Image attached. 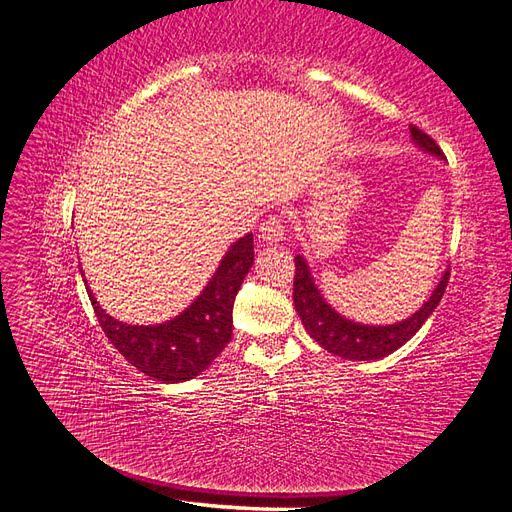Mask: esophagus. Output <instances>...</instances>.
Segmentation results:
<instances>
[{"mask_svg":"<svg viewBox=\"0 0 512 512\" xmlns=\"http://www.w3.org/2000/svg\"><path fill=\"white\" fill-rule=\"evenodd\" d=\"M260 239L265 243H280L286 235V226L280 218H275V215H271V218H267L265 222L260 224Z\"/></svg>","mask_w":512,"mask_h":512,"instance_id":"esophagus-1","label":"esophagus"}]
</instances>
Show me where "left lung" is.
<instances>
[{
	"label": "left lung",
	"mask_w": 512,
	"mask_h": 512,
	"mask_svg": "<svg viewBox=\"0 0 512 512\" xmlns=\"http://www.w3.org/2000/svg\"><path fill=\"white\" fill-rule=\"evenodd\" d=\"M410 134L418 149H423L429 156H436L438 160H444L442 149L431 136H427L416 126H410ZM294 267L297 269H294L292 299L305 331L324 350L348 361H376L404 346L423 327L425 320L433 314V309L438 307L448 284V275H451L448 269L444 271L438 286L433 288L431 297L410 318L395 324H386V327H371V324L354 322L335 312L314 284L312 271H309L307 260L301 254L294 256Z\"/></svg>",
	"instance_id": "left-lung-1"
}]
</instances>
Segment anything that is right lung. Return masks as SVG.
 I'll use <instances>...</instances> for the list:
<instances>
[{"label":"right lung","mask_w":512,"mask_h":512,"mask_svg":"<svg viewBox=\"0 0 512 512\" xmlns=\"http://www.w3.org/2000/svg\"><path fill=\"white\" fill-rule=\"evenodd\" d=\"M254 265V237L228 247L218 271L190 307L162 324H128L108 316L94 292L87 294L111 344L145 376L166 384L185 382L205 371L232 337V305ZM83 273V271H81Z\"/></svg>","instance_id":"1"}]
</instances>
